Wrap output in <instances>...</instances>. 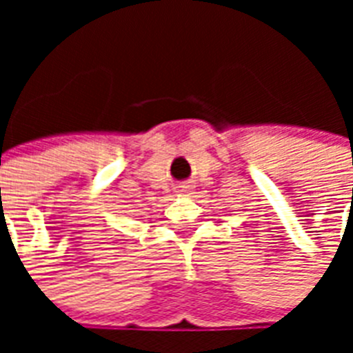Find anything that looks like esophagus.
<instances>
[{"label": "esophagus", "mask_w": 353, "mask_h": 353, "mask_svg": "<svg viewBox=\"0 0 353 353\" xmlns=\"http://www.w3.org/2000/svg\"><path fill=\"white\" fill-rule=\"evenodd\" d=\"M177 192H179V194H188V192H190V187H188V185H181V187L177 188Z\"/></svg>", "instance_id": "1"}]
</instances>
